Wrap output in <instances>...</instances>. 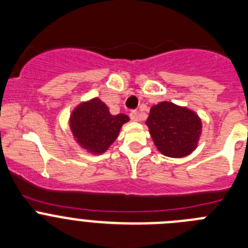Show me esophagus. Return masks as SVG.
Returning a JSON list of instances; mask_svg holds the SVG:
<instances>
[{
    "mask_svg": "<svg viewBox=\"0 0 248 248\" xmlns=\"http://www.w3.org/2000/svg\"><path fill=\"white\" fill-rule=\"evenodd\" d=\"M129 117H131V120H132V121H138V120H140V117H138V112L136 110H133L129 112Z\"/></svg>",
    "mask_w": 248,
    "mask_h": 248,
    "instance_id": "esophagus-1",
    "label": "esophagus"
}]
</instances>
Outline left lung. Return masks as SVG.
I'll return each instance as SVG.
<instances>
[{"instance_id":"left-lung-1","label":"left lung","mask_w":248,"mask_h":248,"mask_svg":"<svg viewBox=\"0 0 248 248\" xmlns=\"http://www.w3.org/2000/svg\"><path fill=\"white\" fill-rule=\"evenodd\" d=\"M146 124L162 155L186 157L196 148L202 135V120L194 111L169 101L152 106Z\"/></svg>"}]
</instances>
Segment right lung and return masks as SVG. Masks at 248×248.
Returning a JSON list of instances; mask_svg holds the SVG:
<instances>
[{"label": "right lung", "mask_w": 248, "mask_h": 248, "mask_svg": "<svg viewBox=\"0 0 248 248\" xmlns=\"http://www.w3.org/2000/svg\"><path fill=\"white\" fill-rule=\"evenodd\" d=\"M129 121L124 113L111 115L99 97L81 102L73 110L70 129L80 147L93 155H101L115 142L122 124Z\"/></svg>", "instance_id": "right-lung-1"}]
</instances>
